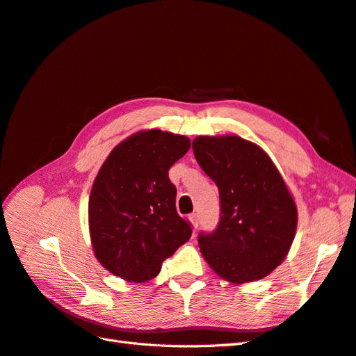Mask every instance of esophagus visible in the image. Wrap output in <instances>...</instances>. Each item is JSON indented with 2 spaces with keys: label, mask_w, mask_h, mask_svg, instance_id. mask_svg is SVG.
Wrapping results in <instances>:
<instances>
[{
  "label": "esophagus",
  "mask_w": 356,
  "mask_h": 356,
  "mask_svg": "<svg viewBox=\"0 0 356 356\" xmlns=\"http://www.w3.org/2000/svg\"><path fill=\"white\" fill-rule=\"evenodd\" d=\"M188 220L191 221V224H193V227H199V222H200V218H199V213H191L190 217H188Z\"/></svg>",
  "instance_id": "34e87169"
}]
</instances>
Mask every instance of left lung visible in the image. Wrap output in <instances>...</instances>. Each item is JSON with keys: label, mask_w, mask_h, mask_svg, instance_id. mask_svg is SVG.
I'll list each match as a JSON object with an SVG mask.
<instances>
[{"label": "left lung", "mask_w": 356, "mask_h": 356, "mask_svg": "<svg viewBox=\"0 0 356 356\" xmlns=\"http://www.w3.org/2000/svg\"><path fill=\"white\" fill-rule=\"evenodd\" d=\"M193 153L220 191V221L199 234L212 270L233 284L258 281L284 261L297 229V208L263 149L241 136H197Z\"/></svg>", "instance_id": "left-lung-1"}]
</instances>
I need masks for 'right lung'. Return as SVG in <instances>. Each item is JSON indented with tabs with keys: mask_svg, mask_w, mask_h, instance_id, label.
Here are the masks:
<instances>
[{
	"mask_svg": "<svg viewBox=\"0 0 356 356\" xmlns=\"http://www.w3.org/2000/svg\"><path fill=\"white\" fill-rule=\"evenodd\" d=\"M188 148L187 136L152 129L124 139L104 161L89 197V229L96 258L113 275L149 281L190 239L168 175Z\"/></svg>",
	"mask_w": 356,
	"mask_h": 356,
	"instance_id": "1",
	"label": "right lung"
}]
</instances>
